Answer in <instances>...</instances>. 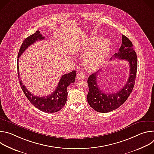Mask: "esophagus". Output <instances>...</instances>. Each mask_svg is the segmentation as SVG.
Here are the masks:
<instances>
[{
	"label": "esophagus",
	"mask_w": 154,
	"mask_h": 154,
	"mask_svg": "<svg viewBox=\"0 0 154 154\" xmlns=\"http://www.w3.org/2000/svg\"><path fill=\"white\" fill-rule=\"evenodd\" d=\"M84 77H85V74L83 72H80L77 73V79L78 80L83 79Z\"/></svg>",
	"instance_id": "1"
}]
</instances>
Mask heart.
<instances>
[{
  "instance_id": "obj_1",
  "label": "heart",
  "mask_w": 154,
  "mask_h": 154,
  "mask_svg": "<svg viewBox=\"0 0 154 154\" xmlns=\"http://www.w3.org/2000/svg\"><path fill=\"white\" fill-rule=\"evenodd\" d=\"M101 40L100 36H93L87 39L82 46V52L88 53L84 60L86 68L90 70L98 68L104 61L109 49V42Z\"/></svg>"
}]
</instances>
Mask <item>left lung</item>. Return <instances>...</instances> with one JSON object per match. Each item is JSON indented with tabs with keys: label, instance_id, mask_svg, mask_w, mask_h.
Segmentation results:
<instances>
[{
	"label": "left lung",
	"instance_id": "1",
	"mask_svg": "<svg viewBox=\"0 0 154 154\" xmlns=\"http://www.w3.org/2000/svg\"><path fill=\"white\" fill-rule=\"evenodd\" d=\"M113 57L128 62L129 77L122 88L115 93L108 94L105 93L98 86L97 77L99 71L92 74L88 78L89 87L87 95L88 102L97 112L108 113L119 108L127 99L134 87L137 71V56L133 48L132 42L124 35L122 36V44L119 51Z\"/></svg>",
	"mask_w": 154,
	"mask_h": 154
}]
</instances>
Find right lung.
<instances>
[{"mask_svg": "<svg viewBox=\"0 0 154 154\" xmlns=\"http://www.w3.org/2000/svg\"><path fill=\"white\" fill-rule=\"evenodd\" d=\"M45 37L42 36L39 31L38 30L35 33L24 39L19 51L17 59V67L18 78L19 80L20 87L29 100L33 106L40 109V110L45 113H51L58 112L64 106L68 97L67 88L71 83L75 82L76 72L73 71L71 72H69L68 74L62 75L56 89L54 93L49 95L42 97L36 96L29 91L27 88L22 82L19 76L18 66L19 58L22 55V54L26 51V49L30 45H32V44L35 43L38 40H42L45 39Z\"/></svg>", "mask_w": 154, "mask_h": 154, "instance_id": "add662e5", "label": "right lung"}]
</instances>
